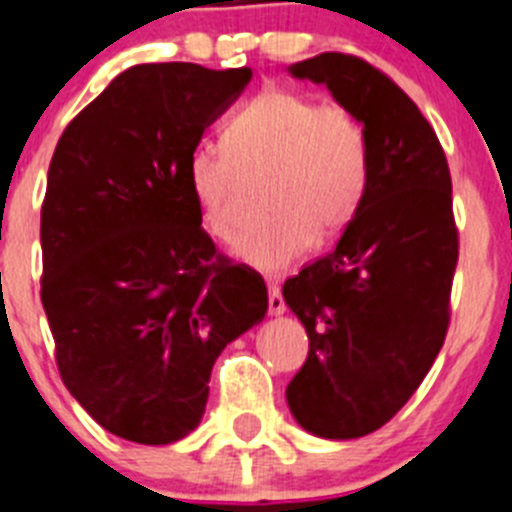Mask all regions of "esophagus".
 <instances>
[{
	"instance_id": "34e87169",
	"label": "esophagus",
	"mask_w": 512,
	"mask_h": 512,
	"mask_svg": "<svg viewBox=\"0 0 512 512\" xmlns=\"http://www.w3.org/2000/svg\"><path fill=\"white\" fill-rule=\"evenodd\" d=\"M287 309V302L281 297V289L276 284H269V312L271 314H284Z\"/></svg>"
}]
</instances>
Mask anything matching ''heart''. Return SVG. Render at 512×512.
<instances>
[{
	"label": "heart",
	"instance_id": "heart-1",
	"mask_svg": "<svg viewBox=\"0 0 512 512\" xmlns=\"http://www.w3.org/2000/svg\"><path fill=\"white\" fill-rule=\"evenodd\" d=\"M220 144L187 157L185 180L205 231L231 243L241 231V177L269 175L264 208L271 215L236 246L238 259L253 269H289L312 248L314 236H337L363 208L370 137L348 103L264 88L223 121Z\"/></svg>",
	"mask_w": 512,
	"mask_h": 512
}]
</instances>
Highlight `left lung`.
<instances>
[{"label": "left lung", "instance_id": "obj_1", "mask_svg": "<svg viewBox=\"0 0 512 512\" xmlns=\"http://www.w3.org/2000/svg\"><path fill=\"white\" fill-rule=\"evenodd\" d=\"M289 70L325 83L370 137L363 208L330 253L284 281L309 337L289 409L317 437L358 439L406 406L447 337L459 259L452 177L431 124L383 70L345 53Z\"/></svg>", "mask_w": 512, "mask_h": 512}]
</instances>
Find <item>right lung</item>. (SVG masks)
Wrapping results in <instances>:
<instances>
[{
    "mask_svg": "<svg viewBox=\"0 0 512 512\" xmlns=\"http://www.w3.org/2000/svg\"><path fill=\"white\" fill-rule=\"evenodd\" d=\"M251 68L144 63L65 126L42 200V307L65 388L106 431L170 444L200 424L213 363L264 320L266 284L200 225L185 180Z\"/></svg>",
    "mask_w": 512,
    "mask_h": 512,
    "instance_id": "obj_1",
    "label": "right lung"
}]
</instances>
